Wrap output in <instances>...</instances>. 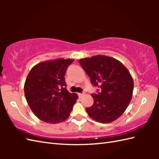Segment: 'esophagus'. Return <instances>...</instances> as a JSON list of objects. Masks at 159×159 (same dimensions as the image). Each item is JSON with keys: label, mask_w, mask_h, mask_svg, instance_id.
<instances>
[{"label": "esophagus", "mask_w": 159, "mask_h": 159, "mask_svg": "<svg viewBox=\"0 0 159 159\" xmlns=\"http://www.w3.org/2000/svg\"><path fill=\"white\" fill-rule=\"evenodd\" d=\"M78 95H79V97H81V96L83 95V93H78Z\"/></svg>", "instance_id": "esophagus-1"}]
</instances>
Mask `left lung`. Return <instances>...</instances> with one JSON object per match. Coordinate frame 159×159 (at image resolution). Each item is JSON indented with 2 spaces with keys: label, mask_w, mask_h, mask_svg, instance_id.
Wrapping results in <instances>:
<instances>
[{
  "label": "left lung",
  "mask_w": 159,
  "mask_h": 159,
  "mask_svg": "<svg viewBox=\"0 0 159 159\" xmlns=\"http://www.w3.org/2000/svg\"><path fill=\"white\" fill-rule=\"evenodd\" d=\"M101 91L92 94L93 104L86 108L89 116L98 122L108 124L117 120L127 109L133 97L134 82L129 71L120 61L98 55L79 61Z\"/></svg>",
  "instance_id": "1"
}]
</instances>
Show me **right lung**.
Returning <instances> with one entry per match:
<instances>
[{
	"label": "right lung",
	"instance_id": "add662e5",
	"mask_svg": "<svg viewBox=\"0 0 159 159\" xmlns=\"http://www.w3.org/2000/svg\"><path fill=\"white\" fill-rule=\"evenodd\" d=\"M74 61L59 58L39 63L26 77L24 91L30 109L44 122L57 124L66 120L78 95L66 89L65 74Z\"/></svg>",
	"mask_w": 159,
	"mask_h": 159
}]
</instances>
